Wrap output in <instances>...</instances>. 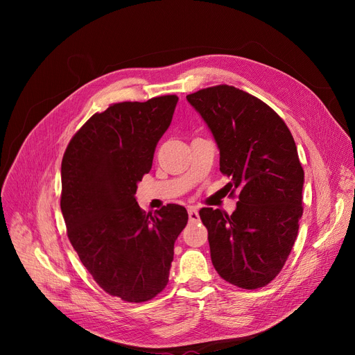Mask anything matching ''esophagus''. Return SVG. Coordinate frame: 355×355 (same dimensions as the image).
Masks as SVG:
<instances>
[{
	"mask_svg": "<svg viewBox=\"0 0 355 355\" xmlns=\"http://www.w3.org/2000/svg\"><path fill=\"white\" fill-rule=\"evenodd\" d=\"M189 217H190V223H197L200 221V216L196 207H189Z\"/></svg>",
	"mask_w": 355,
	"mask_h": 355,
	"instance_id": "esophagus-1",
	"label": "esophagus"
}]
</instances>
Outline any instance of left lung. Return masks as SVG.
<instances>
[{
  "label": "left lung",
  "instance_id": "8db88e82",
  "mask_svg": "<svg viewBox=\"0 0 355 355\" xmlns=\"http://www.w3.org/2000/svg\"><path fill=\"white\" fill-rule=\"evenodd\" d=\"M187 101L206 121L220 149V171L232 181L237 207H202L211 262L226 282L257 289L282 270L302 216L304 168L289 128L250 93L229 85L201 89Z\"/></svg>",
  "mask_w": 355,
  "mask_h": 355
}]
</instances>
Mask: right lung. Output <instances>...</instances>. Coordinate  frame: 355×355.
I'll use <instances>...</instances> for the list:
<instances>
[{
	"mask_svg": "<svg viewBox=\"0 0 355 355\" xmlns=\"http://www.w3.org/2000/svg\"><path fill=\"white\" fill-rule=\"evenodd\" d=\"M177 102L165 95L112 103L73 135L62 159L67 237L95 282L125 302H146L166 286L174 243L189 221L178 204L153 214L135 200Z\"/></svg>",
	"mask_w": 355,
	"mask_h": 355,
	"instance_id": "obj_1",
	"label": "right lung"
}]
</instances>
